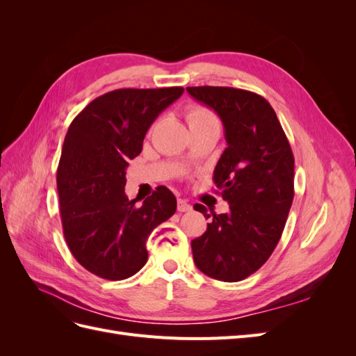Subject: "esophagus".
Returning <instances> with one entry per match:
<instances>
[{
    "instance_id": "obj_1",
    "label": "esophagus",
    "mask_w": 356,
    "mask_h": 356,
    "mask_svg": "<svg viewBox=\"0 0 356 356\" xmlns=\"http://www.w3.org/2000/svg\"><path fill=\"white\" fill-rule=\"evenodd\" d=\"M178 211L179 212H188V211H191V204L184 199H178Z\"/></svg>"
}]
</instances>
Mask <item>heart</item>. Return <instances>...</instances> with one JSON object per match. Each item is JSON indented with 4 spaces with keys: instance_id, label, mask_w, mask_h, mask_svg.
Masks as SVG:
<instances>
[{
    "instance_id": "1",
    "label": "heart",
    "mask_w": 356,
    "mask_h": 356,
    "mask_svg": "<svg viewBox=\"0 0 356 356\" xmlns=\"http://www.w3.org/2000/svg\"><path fill=\"white\" fill-rule=\"evenodd\" d=\"M187 122L190 127H195L202 124H218V118L207 106L190 105L187 108Z\"/></svg>"
}]
</instances>
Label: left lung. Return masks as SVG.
<instances>
[{"mask_svg": "<svg viewBox=\"0 0 356 356\" xmlns=\"http://www.w3.org/2000/svg\"><path fill=\"white\" fill-rule=\"evenodd\" d=\"M221 118L227 148L213 182L230 211L212 212L191 241L195 263L207 276L238 282L257 272L281 239L294 199V156L275 110L263 96L234 88H187ZM195 209L211 218L200 203Z\"/></svg>", "mask_w": 356, "mask_h": 356, "instance_id": "obj_1", "label": "left lung"}]
</instances>
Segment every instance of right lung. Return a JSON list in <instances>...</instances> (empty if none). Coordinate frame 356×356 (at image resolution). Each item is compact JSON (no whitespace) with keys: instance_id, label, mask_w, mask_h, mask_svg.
I'll use <instances>...</instances> for the list:
<instances>
[{"instance_id":"1","label":"right lung","mask_w":356,"mask_h":356,"mask_svg":"<svg viewBox=\"0 0 356 356\" xmlns=\"http://www.w3.org/2000/svg\"><path fill=\"white\" fill-rule=\"evenodd\" d=\"M182 88L117 89L93 99L74 118L58 166L62 229L71 254L86 270L122 281L147 263V239L177 211L159 186L143 204L129 200L126 168L143 149L145 134Z\"/></svg>"}]
</instances>
